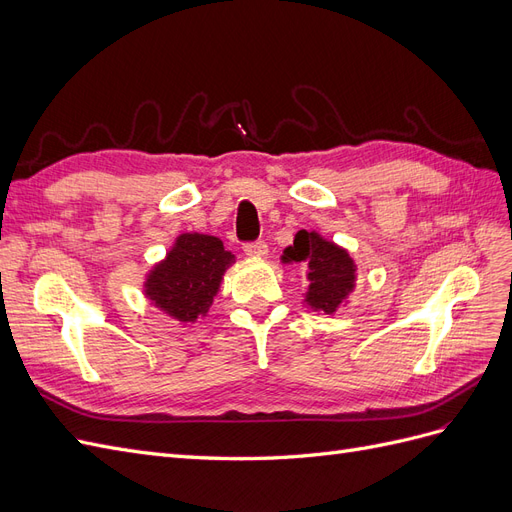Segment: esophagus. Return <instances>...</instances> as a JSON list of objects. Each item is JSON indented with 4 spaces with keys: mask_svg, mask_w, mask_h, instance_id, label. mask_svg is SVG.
Masks as SVG:
<instances>
[{
    "mask_svg": "<svg viewBox=\"0 0 512 512\" xmlns=\"http://www.w3.org/2000/svg\"><path fill=\"white\" fill-rule=\"evenodd\" d=\"M243 252L252 258H265L269 254V245L265 241H250L243 245Z\"/></svg>",
    "mask_w": 512,
    "mask_h": 512,
    "instance_id": "esophagus-1",
    "label": "esophagus"
}]
</instances>
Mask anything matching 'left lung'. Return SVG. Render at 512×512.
I'll list each match as a JSON object with an SVG mask.
<instances>
[{
	"label": "left lung",
	"instance_id": "1",
	"mask_svg": "<svg viewBox=\"0 0 512 512\" xmlns=\"http://www.w3.org/2000/svg\"><path fill=\"white\" fill-rule=\"evenodd\" d=\"M286 262L307 265V303L324 314H333L354 288V262L346 250L322 239L318 232L299 230L294 243L286 247Z\"/></svg>",
	"mask_w": 512,
	"mask_h": 512
}]
</instances>
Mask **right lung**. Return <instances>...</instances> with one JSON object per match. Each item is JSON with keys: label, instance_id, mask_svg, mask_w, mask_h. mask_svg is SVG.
I'll use <instances>...</instances> for the list:
<instances>
[{"label": "right lung", "instance_id": "right-lung-1", "mask_svg": "<svg viewBox=\"0 0 512 512\" xmlns=\"http://www.w3.org/2000/svg\"><path fill=\"white\" fill-rule=\"evenodd\" d=\"M230 262L235 256L224 250L220 239L185 232L166 260L149 273L145 292L166 314L192 322L209 312Z\"/></svg>", "mask_w": 512, "mask_h": 512}]
</instances>
